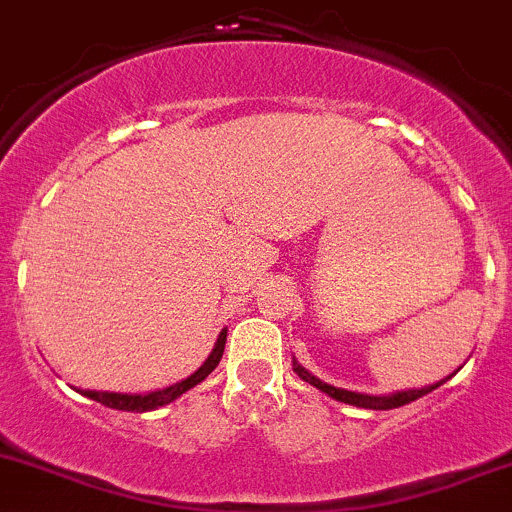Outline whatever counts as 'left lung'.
I'll return each instance as SVG.
<instances>
[{
    "mask_svg": "<svg viewBox=\"0 0 512 512\" xmlns=\"http://www.w3.org/2000/svg\"><path fill=\"white\" fill-rule=\"evenodd\" d=\"M293 370L298 372V377L303 379V382L313 384V387H318L320 392H325L328 397L337 399V402L342 404H352V407H360V409H397V407H404V404L414 402V399L424 397V394L434 392L436 387H441V384L446 382V379H441V382L431 384V387H421V389H407V392H397V394H387V397H374V394H362V392H350V389H340V387H333V384L323 382V379H318L315 374H310L305 370L303 365H298V362L293 360Z\"/></svg>",
    "mask_w": 512,
    "mask_h": 512,
    "instance_id": "1",
    "label": "left lung"
}]
</instances>
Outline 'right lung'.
I'll return each instance as SVG.
<instances>
[{"label": "right lung", "mask_w": 512, "mask_h": 512, "mask_svg": "<svg viewBox=\"0 0 512 512\" xmlns=\"http://www.w3.org/2000/svg\"><path fill=\"white\" fill-rule=\"evenodd\" d=\"M224 345H226V328L221 330L217 342H214V350L212 355L204 360V365L199 367L197 372L189 374L187 379H182V382L172 384V387H165V389H157V392H150V394H120V392H96V389H76L78 394H83V397L93 399V402H100L105 404V407L110 409H120V412H152V409L157 407H165V404L175 402L177 397H182L187 389L197 387L199 382H204V379L209 377V374L214 372V367L219 365L221 355H224Z\"/></svg>", "instance_id": "1"}]
</instances>
